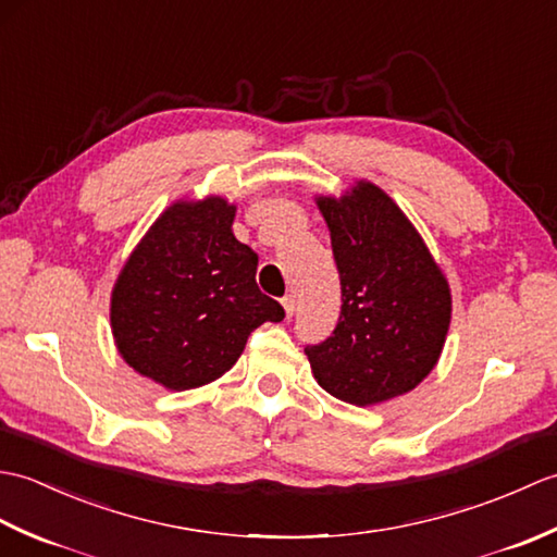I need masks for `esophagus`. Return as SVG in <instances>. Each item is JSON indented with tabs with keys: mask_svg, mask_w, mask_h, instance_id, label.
I'll use <instances>...</instances> for the list:
<instances>
[{
	"mask_svg": "<svg viewBox=\"0 0 557 557\" xmlns=\"http://www.w3.org/2000/svg\"><path fill=\"white\" fill-rule=\"evenodd\" d=\"M282 306H285V311H287V315H289V318L294 315V311H297V301H294L292 294H287V297L282 299Z\"/></svg>",
	"mask_w": 557,
	"mask_h": 557,
	"instance_id": "34e87169",
	"label": "esophagus"
}]
</instances>
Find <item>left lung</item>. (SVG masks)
Wrapping results in <instances>:
<instances>
[{"label":"left lung","instance_id":"obj_1","mask_svg":"<svg viewBox=\"0 0 557 557\" xmlns=\"http://www.w3.org/2000/svg\"><path fill=\"white\" fill-rule=\"evenodd\" d=\"M339 270L342 313L327 339L306 345L315 381L366 407L417 387L441 357L449 289L401 210L373 184L321 198Z\"/></svg>","mask_w":557,"mask_h":557}]
</instances>
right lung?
I'll use <instances>...</instances> for the list:
<instances>
[{
	"mask_svg": "<svg viewBox=\"0 0 557 557\" xmlns=\"http://www.w3.org/2000/svg\"><path fill=\"white\" fill-rule=\"evenodd\" d=\"M222 198L176 203L152 224L112 292V333L134 371L170 389L227 373L285 309L256 285L258 253L234 239Z\"/></svg>",
	"mask_w": 557,
	"mask_h": 557,
	"instance_id": "obj_1",
	"label": "right lung"
}]
</instances>
